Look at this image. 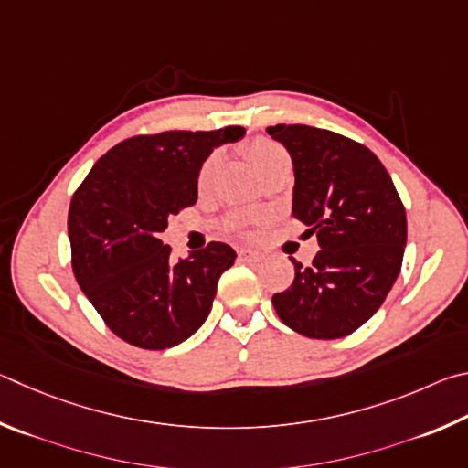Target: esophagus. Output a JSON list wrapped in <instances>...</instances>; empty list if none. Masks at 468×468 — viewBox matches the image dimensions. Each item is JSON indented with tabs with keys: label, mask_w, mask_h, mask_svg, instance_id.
Returning <instances> with one entry per match:
<instances>
[{
	"label": "esophagus",
	"mask_w": 468,
	"mask_h": 468,
	"mask_svg": "<svg viewBox=\"0 0 468 468\" xmlns=\"http://www.w3.org/2000/svg\"><path fill=\"white\" fill-rule=\"evenodd\" d=\"M239 255L244 261H259L261 259V252L252 250V249H239Z\"/></svg>",
	"instance_id": "esophagus-1"
}]
</instances>
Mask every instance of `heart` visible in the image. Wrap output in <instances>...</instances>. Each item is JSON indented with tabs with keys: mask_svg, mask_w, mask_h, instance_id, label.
Here are the masks:
<instances>
[{
	"mask_svg": "<svg viewBox=\"0 0 468 468\" xmlns=\"http://www.w3.org/2000/svg\"><path fill=\"white\" fill-rule=\"evenodd\" d=\"M249 154H250L252 164H255L261 175H263V172H265L269 166H271V164H275L277 160L288 158V154H285L283 147L277 145L275 142H269V139H257V142L249 147ZM216 166H218V154L209 155V158L201 164L199 176H197V185H199V188H205V186L209 185V180H211V176H213V170H216ZM257 218H259L257 213L239 211V213H234V216H229V218L226 219V224H228L229 228L236 229V228L247 226L249 221L257 219Z\"/></svg>",
	"mask_w": 468,
	"mask_h": 468,
	"instance_id": "heart-1",
	"label": "heart"
}]
</instances>
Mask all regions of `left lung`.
<instances>
[{
	"instance_id": "obj_1",
	"label": "left lung",
	"mask_w": 468,
	"mask_h": 468,
	"mask_svg": "<svg viewBox=\"0 0 468 468\" xmlns=\"http://www.w3.org/2000/svg\"><path fill=\"white\" fill-rule=\"evenodd\" d=\"M293 162L292 216L316 234L313 265L273 296L277 316L310 339L359 329L387 300L403 265L407 216L392 178L366 145L326 129L275 125Z\"/></svg>"
}]
</instances>
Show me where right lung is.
<instances>
[{"mask_svg": "<svg viewBox=\"0 0 468 468\" xmlns=\"http://www.w3.org/2000/svg\"><path fill=\"white\" fill-rule=\"evenodd\" d=\"M244 133V127H224L131 137L106 152L73 195V275L122 341L168 349L207 318L234 249L211 242L175 261L158 236L170 216L197 203V176L209 154Z\"/></svg>", "mask_w": 468, "mask_h": 468, "instance_id": "right-lung-1", "label": "right lung"}]
</instances>
